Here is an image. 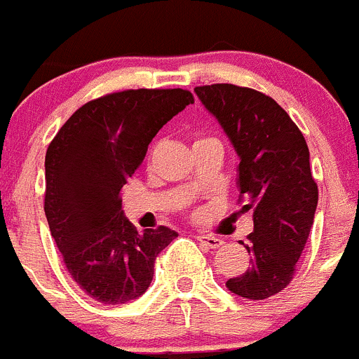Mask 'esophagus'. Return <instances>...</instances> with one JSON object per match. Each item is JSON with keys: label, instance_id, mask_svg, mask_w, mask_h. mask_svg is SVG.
I'll list each match as a JSON object with an SVG mask.
<instances>
[{"label": "esophagus", "instance_id": "1", "mask_svg": "<svg viewBox=\"0 0 359 359\" xmlns=\"http://www.w3.org/2000/svg\"><path fill=\"white\" fill-rule=\"evenodd\" d=\"M196 241H200V243L203 244V246L210 248V250H216V248L223 246V239H219V237H214V236H205V233H198L196 236Z\"/></svg>", "mask_w": 359, "mask_h": 359}]
</instances>
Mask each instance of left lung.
<instances>
[{
  "instance_id": "left-lung-1",
  "label": "left lung",
  "mask_w": 359,
  "mask_h": 359,
  "mask_svg": "<svg viewBox=\"0 0 359 359\" xmlns=\"http://www.w3.org/2000/svg\"><path fill=\"white\" fill-rule=\"evenodd\" d=\"M203 108L219 122L239 156L237 187L253 210V232L243 243L250 267L226 289L246 299H267L292 281L310 236L319 189L311 177L304 136L271 97L243 86H196Z\"/></svg>"
}]
</instances>
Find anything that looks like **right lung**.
Wrapping results in <instances>:
<instances>
[{"mask_svg":"<svg viewBox=\"0 0 359 359\" xmlns=\"http://www.w3.org/2000/svg\"><path fill=\"white\" fill-rule=\"evenodd\" d=\"M195 102L191 92L126 90L74 113L46 154L49 230L72 280L95 301L122 304L149 289L154 262L179 233L130 225L122 187L161 127Z\"/></svg>","mask_w":359,"mask_h":359,"instance_id":"1","label":"right lung"}]
</instances>
